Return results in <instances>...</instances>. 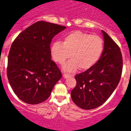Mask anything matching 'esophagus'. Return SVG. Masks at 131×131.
Returning a JSON list of instances; mask_svg holds the SVG:
<instances>
[{
    "label": "esophagus",
    "instance_id": "esophagus-1",
    "mask_svg": "<svg viewBox=\"0 0 131 131\" xmlns=\"http://www.w3.org/2000/svg\"><path fill=\"white\" fill-rule=\"evenodd\" d=\"M72 75H70V74H63V77H64V78H70V77H71Z\"/></svg>",
    "mask_w": 131,
    "mask_h": 131
}]
</instances>
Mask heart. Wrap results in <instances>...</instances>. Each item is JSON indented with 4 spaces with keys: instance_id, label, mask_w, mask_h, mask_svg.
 I'll return each mask as SVG.
<instances>
[{
    "instance_id": "obj_1",
    "label": "heart",
    "mask_w": 131,
    "mask_h": 131,
    "mask_svg": "<svg viewBox=\"0 0 131 131\" xmlns=\"http://www.w3.org/2000/svg\"><path fill=\"white\" fill-rule=\"evenodd\" d=\"M103 50V41L100 37L78 30L66 35L62 42H53L50 48L52 58L59 64L71 58L63 67L64 71L70 73L79 67L81 70L90 68L98 61Z\"/></svg>"
}]
</instances>
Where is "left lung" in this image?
I'll use <instances>...</instances> for the list:
<instances>
[{
	"label": "left lung",
	"mask_w": 131,
	"mask_h": 131,
	"mask_svg": "<svg viewBox=\"0 0 131 131\" xmlns=\"http://www.w3.org/2000/svg\"><path fill=\"white\" fill-rule=\"evenodd\" d=\"M104 47L100 59L86 71L75 76L76 85L71 91L74 103L90 110L103 104L118 86L123 59L119 46L102 30Z\"/></svg>",
	"instance_id": "obj_1"
}]
</instances>
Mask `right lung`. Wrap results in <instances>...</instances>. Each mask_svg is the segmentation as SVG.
<instances>
[{
    "label": "right lung",
    "mask_w": 131,
    "mask_h": 131,
    "mask_svg": "<svg viewBox=\"0 0 131 131\" xmlns=\"http://www.w3.org/2000/svg\"><path fill=\"white\" fill-rule=\"evenodd\" d=\"M65 26L39 21L14 40L8 59L7 75L14 93L28 104L47 100L62 74L51 59L50 43Z\"/></svg>",
    "instance_id": "add662e5"
}]
</instances>
